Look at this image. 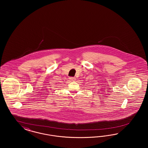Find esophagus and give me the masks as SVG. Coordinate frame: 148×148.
I'll list each match as a JSON object with an SVG mask.
<instances>
[{"label": "esophagus", "instance_id": "esophagus-1", "mask_svg": "<svg viewBox=\"0 0 148 148\" xmlns=\"http://www.w3.org/2000/svg\"><path fill=\"white\" fill-rule=\"evenodd\" d=\"M69 79L71 81H75L76 79L75 77H69Z\"/></svg>", "mask_w": 148, "mask_h": 148}]
</instances>
